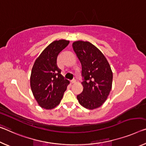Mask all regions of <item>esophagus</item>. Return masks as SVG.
I'll list each match as a JSON object with an SVG mask.
<instances>
[{
	"label": "esophagus",
	"instance_id": "1",
	"mask_svg": "<svg viewBox=\"0 0 146 146\" xmlns=\"http://www.w3.org/2000/svg\"><path fill=\"white\" fill-rule=\"evenodd\" d=\"M74 83H76V80H72L71 82H70V84H74Z\"/></svg>",
	"mask_w": 146,
	"mask_h": 146
}]
</instances>
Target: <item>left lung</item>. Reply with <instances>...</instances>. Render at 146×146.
Masks as SVG:
<instances>
[{"label": "left lung", "instance_id": "obj_1", "mask_svg": "<svg viewBox=\"0 0 146 146\" xmlns=\"http://www.w3.org/2000/svg\"><path fill=\"white\" fill-rule=\"evenodd\" d=\"M72 47L82 64L84 78V90L77 95L78 102L87 109L97 108L106 101L111 89V67L103 53L90 42L76 41Z\"/></svg>", "mask_w": 146, "mask_h": 146}]
</instances>
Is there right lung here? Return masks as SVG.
I'll return each instance as SVG.
<instances>
[{"label": "right lung", "instance_id": "1", "mask_svg": "<svg viewBox=\"0 0 146 146\" xmlns=\"http://www.w3.org/2000/svg\"><path fill=\"white\" fill-rule=\"evenodd\" d=\"M69 44L68 40H55L46 47L36 59L31 75V87L40 107L54 108L63 96L69 81L64 79L57 65V56Z\"/></svg>", "mask_w": 146, "mask_h": 146}]
</instances>
